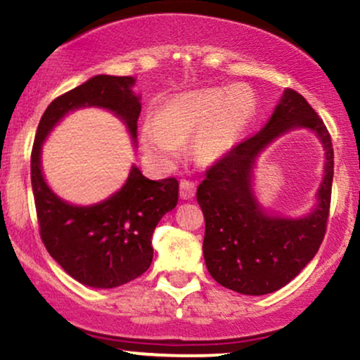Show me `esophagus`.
<instances>
[{
	"label": "esophagus",
	"instance_id": "obj_1",
	"mask_svg": "<svg viewBox=\"0 0 360 360\" xmlns=\"http://www.w3.org/2000/svg\"><path fill=\"white\" fill-rule=\"evenodd\" d=\"M194 193H196V184L189 179H181V183H179L181 198H183V200H191V198L194 196Z\"/></svg>",
	"mask_w": 360,
	"mask_h": 360
}]
</instances>
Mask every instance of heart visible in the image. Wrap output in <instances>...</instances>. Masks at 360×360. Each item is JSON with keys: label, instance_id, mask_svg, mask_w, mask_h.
<instances>
[{"label": "heart", "instance_id": "1", "mask_svg": "<svg viewBox=\"0 0 360 360\" xmlns=\"http://www.w3.org/2000/svg\"><path fill=\"white\" fill-rule=\"evenodd\" d=\"M255 113V96L247 86L188 91L164 103L157 118L146 120L142 146L157 162L179 157L181 142L194 137V154L203 162L220 159L235 146Z\"/></svg>", "mask_w": 360, "mask_h": 360}]
</instances>
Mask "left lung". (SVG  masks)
I'll return each instance as SVG.
<instances>
[{
    "label": "left lung",
    "mask_w": 360,
    "mask_h": 360,
    "mask_svg": "<svg viewBox=\"0 0 360 360\" xmlns=\"http://www.w3.org/2000/svg\"><path fill=\"white\" fill-rule=\"evenodd\" d=\"M303 126L321 137L327 150L319 205L307 219L267 217L250 189V174L258 152L291 127ZM333 181L332 137L308 101L286 89L267 125L242 140L205 172L196 200L205 214V262L221 286L260 296L286 286L315 257L323 242Z\"/></svg>",
    "instance_id": "1"
}]
</instances>
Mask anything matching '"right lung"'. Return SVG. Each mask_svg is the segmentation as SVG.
<instances>
[{"label": "right lung", "instance_id": "add662e5", "mask_svg": "<svg viewBox=\"0 0 360 360\" xmlns=\"http://www.w3.org/2000/svg\"><path fill=\"white\" fill-rule=\"evenodd\" d=\"M130 76H94L56 98L40 118L32 148V188L37 220L45 249L71 278L91 288H117L139 278L154 257L152 233L167 212L176 208V177L152 181L131 167L127 183L108 200L74 206L57 198L40 169L44 139L68 111L101 106L115 111L137 137L140 98L131 93Z\"/></svg>", "mask_w": 360, "mask_h": 360}]
</instances>
